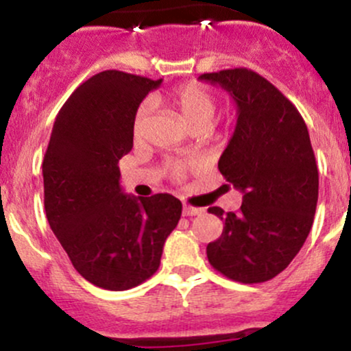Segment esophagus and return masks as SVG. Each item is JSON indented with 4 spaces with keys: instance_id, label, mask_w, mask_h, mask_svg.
<instances>
[{
    "instance_id": "esophagus-1",
    "label": "esophagus",
    "mask_w": 351,
    "mask_h": 351,
    "mask_svg": "<svg viewBox=\"0 0 351 351\" xmlns=\"http://www.w3.org/2000/svg\"><path fill=\"white\" fill-rule=\"evenodd\" d=\"M203 209L201 208H193V206H183V216H196L201 215Z\"/></svg>"
}]
</instances>
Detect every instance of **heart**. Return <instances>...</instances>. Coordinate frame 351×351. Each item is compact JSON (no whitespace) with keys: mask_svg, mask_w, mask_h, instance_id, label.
I'll return each mask as SVG.
<instances>
[{"mask_svg":"<svg viewBox=\"0 0 351 351\" xmlns=\"http://www.w3.org/2000/svg\"><path fill=\"white\" fill-rule=\"evenodd\" d=\"M153 100H163L168 102L173 108L178 110L181 119L186 122L189 127L196 123H211L216 114V99L204 87H201L199 84L195 82H186L181 84V86L171 88L167 94H158L153 97ZM152 112V102L150 100H145L140 104V107L136 108L134 123H132V132H134L135 140L142 138L145 122H147L148 115ZM171 176L175 178H181L184 175V165L175 163L170 167Z\"/></svg>","mask_w":351,"mask_h":351,"instance_id":"b5f03b06","label":"heart"}]
</instances>
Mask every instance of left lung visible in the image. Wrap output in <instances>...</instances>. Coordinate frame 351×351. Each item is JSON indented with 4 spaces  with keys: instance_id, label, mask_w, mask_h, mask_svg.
<instances>
[{
    "instance_id": "1",
    "label": "left lung",
    "mask_w": 351,
    "mask_h": 351,
    "mask_svg": "<svg viewBox=\"0 0 351 351\" xmlns=\"http://www.w3.org/2000/svg\"><path fill=\"white\" fill-rule=\"evenodd\" d=\"M237 104L232 138L221 155V175L244 193L239 211L221 217L223 234L208 244V261L243 284L271 280L307 239L318 199V170L307 125L297 107L267 79L245 67L206 72Z\"/></svg>"
}]
</instances>
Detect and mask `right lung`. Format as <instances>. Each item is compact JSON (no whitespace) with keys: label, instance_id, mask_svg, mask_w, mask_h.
Segmentation results:
<instances>
[{"label":"right lung","instance_id":"add662e5","mask_svg":"<svg viewBox=\"0 0 351 351\" xmlns=\"http://www.w3.org/2000/svg\"><path fill=\"white\" fill-rule=\"evenodd\" d=\"M162 84L104 71L60 107L43 162L49 226L84 279L107 291L136 287L158 271L181 201L168 193L125 195L119 162L134 147L140 102Z\"/></svg>","mask_w":351,"mask_h":351}]
</instances>
